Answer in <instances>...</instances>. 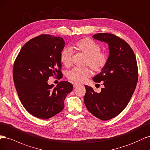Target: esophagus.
<instances>
[{
	"instance_id": "obj_1",
	"label": "esophagus",
	"mask_w": 150,
	"mask_h": 150,
	"mask_svg": "<svg viewBox=\"0 0 150 150\" xmlns=\"http://www.w3.org/2000/svg\"><path fill=\"white\" fill-rule=\"evenodd\" d=\"M79 84H78V83H74V88H75V87H78V86H79Z\"/></svg>"
}]
</instances>
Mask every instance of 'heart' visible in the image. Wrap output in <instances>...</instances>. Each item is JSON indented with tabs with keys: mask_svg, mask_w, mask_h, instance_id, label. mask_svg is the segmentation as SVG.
<instances>
[{
	"mask_svg": "<svg viewBox=\"0 0 150 150\" xmlns=\"http://www.w3.org/2000/svg\"><path fill=\"white\" fill-rule=\"evenodd\" d=\"M74 47L76 50L87 56L85 65H88L93 71L99 73L104 69L108 63V55L101 51V47L97 42L88 38H82L76 41ZM72 49L70 47L64 48L60 53V60L63 65L69 67L72 62ZM91 75V70L88 67L75 68L67 74V78L76 83H83Z\"/></svg>",
	"mask_w": 150,
	"mask_h": 150,
	"instance_id": "1",
	"label": "heart"
}]
</instances>
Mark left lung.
Masks as SVG:
<instances>
[{"mask_svg": "<svg viewBox=\"0 0 150 150\" xmlns=\"http://www.w3.org/2000/svg\"><path fill=\"white\" fill-rule=\"evenodd\" d=\"M92 38L108 44L109 57L104 69L93 78L95 82H103L104 87L97 93L85 85L84 102L94 116L107 121L117 116L129 103L138 82V65L133 50L121 38L110 33H97Z\"/></svg>", "mask_w": 150, "mask_h": 150, "instance_id": "left-lung-1", "label": "left lung"}]
</instances>
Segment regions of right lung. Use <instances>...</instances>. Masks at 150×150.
I'll return each instance as SVG.
<instances>
[{
  "label": "right lung",
  "mask_w": 150,
  "mask_h": 150,
  "mask_svg": "<svg viewBox=\"0 0 150 150\" xmlns=\"http://www.w3.org/2000/svg\"><path fill=\"white\" fill-rule=\"evenodd\" d=\"M65 46L62 38L41 35L25 43L16 57L13 79L24 108L34 116L47 119L60 112L73 85L61 81L56 87L48 85L50 76H63L60 53Z\"/></svg>",
  "instance_id": "1"
}]
</instances>
